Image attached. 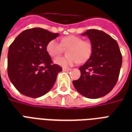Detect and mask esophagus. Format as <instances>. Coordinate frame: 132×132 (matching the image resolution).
<instances>
[{
  "label": "esophagus",
  "mask_w": 132,
  "mask_h": 132,
  "mask_svg": "<svg viewBox=\"0 0 132 132\" xmlns=\"http://www.w3.org/2000/svg\"><path fill=\"white\" fill-rule=\"evenodd\" d=\"M71 70L70 68H64V67H63V68H62V70H63V71H69V70Z\"/></svg>",
  "instance_id": "34e87169"
}]
</instances>
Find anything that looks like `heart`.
<instances>
[{"label": "heart", "instance_id": "1", "mask_svg": "<svg viewBox=\"0 0 132 132\" xmlns=\"http://www.w3.org/2000/svg\"><path fill=\"white\" fill-rule=\"evenodd\" d=\"M63 48H68L66 57H59L54 60V63L64 68L70 67L79 63L87 62L92 55V45L88 41H84L78 36H68L61 40V44L56 40L48 42L46 46L47 53L52 57L60 55Z\"/></svg>", "mask_w": 132, "mask_h": 132}]
</instances>
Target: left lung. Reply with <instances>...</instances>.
I'll return each instance as SVG.
<instances>
[{
	"mask_svg": "<svg viewBox=\"0 0 132 132\" xmlns=\"http://www.w3.org/2000/svg\"><path fill=\"white\" fill-rule=\"evenodd\" d=\"M90 39L92 53L80 66L81 76L72 81L77 92L89 98H98L112 90L119 78L122 55L118 43L102 31L89 29L81 34Z\"/></svg>",
	"mask_w": 132,
	"mask_h": 132,
	"instance_id": "obj_1",
	"label": "left lung"
}]
</instances>
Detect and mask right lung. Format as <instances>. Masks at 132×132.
Returning a JSON list of instances; mask_svg holds the SVG:
<instances>
[{
    "instance_id": "1",
    "label": "right lung",
    "mask_w": 132,
    "mask_h": 132,
    "mask_svg": "<svg viewBox=\"0 0 132 132\" xmlns=\"http://www.w3.org/2000/svg\"><path fill=\"white\" fill-rule=\"evenodd\" d=\"M59 35L42 28H33L20 34L9 46L8 76L21 94L38 98L53 88L62 68L52 64L46 46Z\"/></svg>"
}]
</instances>
